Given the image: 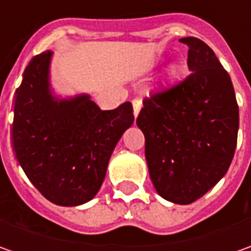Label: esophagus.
<instances>
[{
	"label": "esophagus",
	"instance_id": "obj_1",
	"mask_svg": "<svg viewBox=\"0 0 251 251\" xmlns=\"http://www.w3.org/2000/svg\"><path fill=\"white\" fill-rule=\"evenodd\" d=\"M141 106H142V103H141L140 99H134V100H132V107H134V116H135V117H137L138 113H140Z\"/></svg>",
	"mask_w": 251,
	"mask_h": 251
}]
</instances>
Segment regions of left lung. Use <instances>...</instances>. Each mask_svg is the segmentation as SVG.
Instances as JSON below:
<instances>
[{
  "label": "left lung",
  "instance_id": "1",
  "mask_svg": "<svg viewBox=\"0 0 251 251\" xmlns=\"http://www.w3.org/2000/svg\"><path fill=\"white\" fill-rule=\"evenodd\" d=\"M188 46L191 73L144 99L137 126L145 135V158L160 197L191 204L225 176L233 159L239 106L226 70L197 37Z\"/></svg>",
  "mask_w": 251,
  "mask_h": 251
}]
</instances>
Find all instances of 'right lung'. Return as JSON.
<instances>
[{"label": "right lung", "mask_w": 251, "mask_h": 251, "mask_svg": "<svg viewBox=\"0 0 251 251\" xmlns=\"http://www.w3.org/2000/svg\"><path fill=\"white\" fill-rule=\"evenodd\" d=\"M51 51L34 55L16 89L12 145L27 178L49 201L74 207L96 196L111 152L134 123L132 104L100 110L82 95L55 100L49 89Z\"/></svg>", "instance_id": "add662e5"}]
</instances>
